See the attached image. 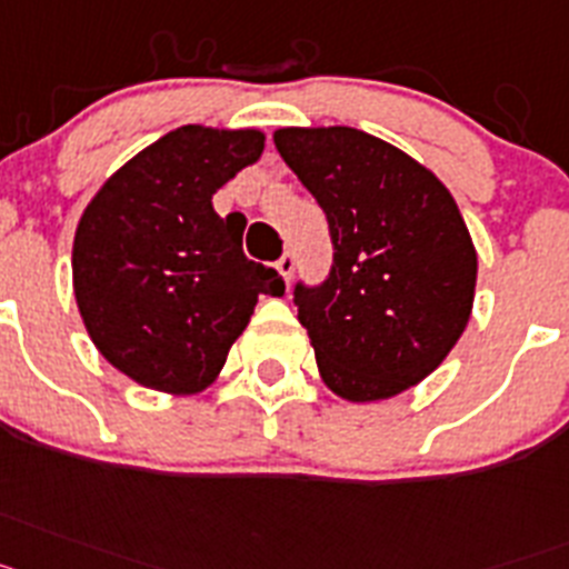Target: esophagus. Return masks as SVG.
Here are the masks:
<instances>
[{"mask_svg":"<svg viewBox=\"0 0 569 569\" xmlns=\"http://www.w3.org/2000/svg\"><path fill=\"white\" fill-rule=\"evenodd\" d=\"M295 266H298V260H295V251H283L278 260V271L283 274V280H291V274H295Z\"/></svg>","mask_w":569,"mask_h":569,"instance_id":"esophagus-1","label":"esophagus"}]
</instances>
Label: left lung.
Returning a JSON list of instances; mask_svg holds the SVG:
<instances>
[{
	"mask_svg": "<svg viewBox=\"0 0 569 569\" xmlns=\"http://www.w3.org/2000/svg\"><path fill=\"white\" fill-rule=\"evenodd\" d=\"M274 146L332 237L323 283H295L323 383L355 403L421 383L458 343L476 298V246L452 194L358 128H280Z\"/></svg>",
	"mask_w": 569,
	"mask_h": 569,
	"instance_id": "obj_1",
	"label": "left lung"
}]
</instances>
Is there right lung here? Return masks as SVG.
Listing matches in <instances>:
<instances>
[{"mask_svg": "<svg viewBox=\"0 0 569 569\" xmlns=\"http://www.w3.org/2000/svg\"><path fill=\"white\" fill-rule=\"evenodd\" d=\"M263 154L254 128L182 126L97 191L73 237V295L102 358L148 389L194 395L220 375L257 295L283 278L243 254V214L211 194Z\"/></svg>", "mask_w": 569, "mask_h": 569, "instance_id": "add662e5", "label": "right lung"}]
</instances>
